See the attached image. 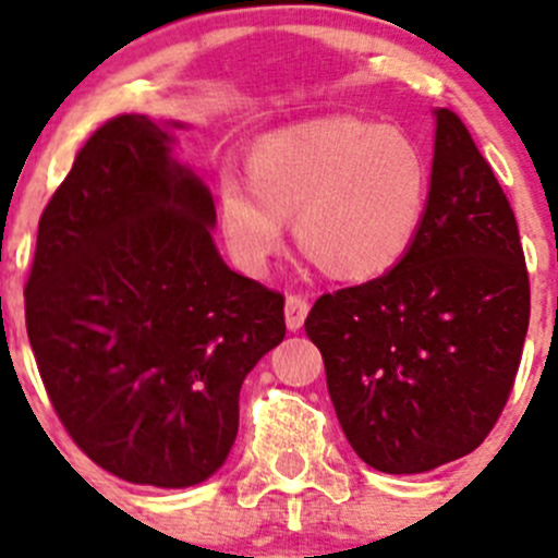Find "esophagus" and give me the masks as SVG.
<instances>
[{
    "mask_svg": "<svg viewBox=\"0 0 558 558\" xmlns=\"http://www.w3.org/2000/svg\"><path fill=\"white\" fill-rule=\"evenodd\" d=\"M307 311H311V302H307L305 296L300 294L286 296V326H289L291 331L302 329V324H305L307 318Z\"/></svg>",
    "mask_w": 558,
    "mask_h": 558,
    "instance_id": "esophagus-1",
    "label": "esophagus"
}]
</instances>
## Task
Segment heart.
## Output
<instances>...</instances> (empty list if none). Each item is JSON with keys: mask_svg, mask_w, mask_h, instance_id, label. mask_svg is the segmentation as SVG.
Listing matches in <instances>:
<instances>
[{"mask_svg": "<svg viewBox=\"0 0 558 558\" xmlns=\"http://www.w3.org/2000/svg\"><path fill=\"white\" fill-rule=\"evenodd\" d=\"M251 178L227 172L218 223L234 262L262 272L296 218L305 256L340 280L380 278L415 243L429 167L402 129L326 118L256 145Z\"/></svg>", "mask_w": 558, "mask_h": 558, "instance_id": "b5f03b06", "label": "heart"}]
</instances>
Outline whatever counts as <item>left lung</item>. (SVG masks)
<instances>
[{
  "label": "left lung",
  "instance_id": "obj_1",
  "mask_svg": "<svg viewBox=\"0 0 558 558\" xmlns=\"http://www.w3.org/2000/svg\"><path fill=\"white\" fill-rule=\"evenodd\" d=\"M424 223L402 262L305 320L359 459L388 475L472 453L513 391L529 275L513 207L461 118L435 110Z\"/></svg>",
  "mask_w": 558,
  "mask_h": 558
}]
</instances>
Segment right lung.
Returning <instances> with one entry per match:
<instances>
[{
  "label": "right lung",
  "instance_id": "right-lung-1",
  "mask_svg": "<svg viewBox=\"0 0 558 558\" xmlns=\"http://www.w3.org/2000/svg\"><path fill=\"white\" fill-rule=\"evenodd\" d=\"M172 143L137 112L88 137L39 218L24 294L39 378L75 446L159 488L227 461L245 375L286 337L283 294L223 264L210 189Z\"/></svg>",
  "mask_w": 558,
  "mask_h": 558
}]
</instances>
